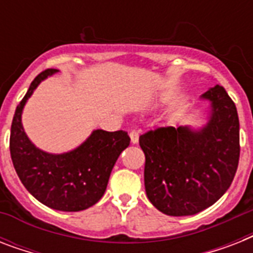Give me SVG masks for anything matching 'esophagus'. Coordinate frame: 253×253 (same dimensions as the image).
Segmentation results:
<instances>
[{"label": "esophagus", "instance_id": "obj_1", "mask_svg": "<svg viewBox=\"0 0 253 253\" xmlns=\"http://www.w3.org/2000/svg\"><path fill=\"white\" fill-rule=\"evenodd\" d=\"M130 138H131V142L134 143V144H136L139 140V131L136 130L130 131Z\"/></svg>", "mask_w": 253, "mask_h": 253}]
</instances>
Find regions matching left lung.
<instances>
[{"instance_id": "1", "label": "left lung", "mask_w": 253, "mask_h": 253, "mask_svg": "<svg viewBox=\"0 0 253 253\" xmlns=\"http://www.w3.org/2000/svg\"><path fill=\"white\" fill-rule=\"evenodd\" d=\"M211 117L201 131L158 127L140 135L144 185L151 204L167 215H194L230 188L239 164V117L223 86L209 89Z\"/></svg>"}]
</instances>
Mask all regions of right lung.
Wrapping results in <instances>:
<instances>
[{"instance_id":"add662e5","label":"right lung","mask_w":253,"mask_h":253,"mask_svg":"<svg viewBox=\"0 0 253 253\" xmlns=\"http://www.w3.org/2000/svg\"><path fill=\"white\" fill-rule=\"evenodd\" d=\"M55 72L49 68L39 73L15 109L10 155L19 180L39 202L53 210L81 211L102 198L111 169L130 144V136L123 130H95L79 148L61 155L47 154L34 146L22 127V110L34 89Z\"/></svg>"}]
</instances>
